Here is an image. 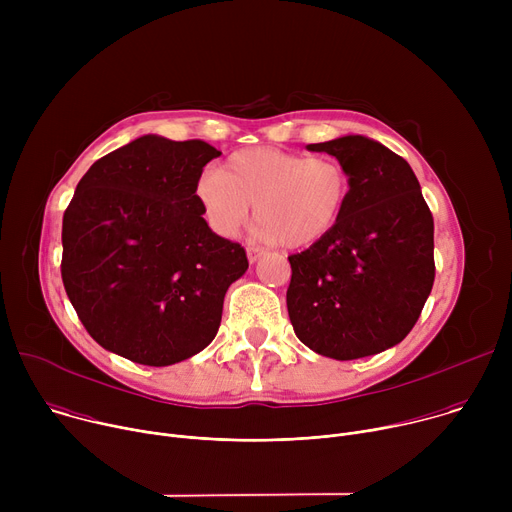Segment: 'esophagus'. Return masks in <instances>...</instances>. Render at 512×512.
<instances>
[{
	"mask_svg": "<svg viewBox=\"0 0 512 512\" xmlns=\"http://www.w3.org/2000/svg\"><path fill=\"white\" fill-rule=\"evenodd\" d=\"M263 253H265L263 249L249 245V247H247V257H249V263H255V261H257L261 255H263Z\"/></svg>",
	"mask_w": 512,
	"mask_h": 512,
	"instance_id": "esophagus-1",
	"label": "esophagus"
}]
</instances>
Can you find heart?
I'll use <instances>...</instances> for the list:
<instances>
[{"label": "heart", "mask_w": 512, "mask_h": 512, "mask_svg": "<svg viewBox=\"0 0 512 512\" xmlns=\"http://www.w3.org/2000/svg\"><path fill=\"white\" fill-rule=\"evenodd\" d=\"M196 198L210 229L221 237H237L255 204L261 239L302 249L328 237L340 223L350 176L332 156L251 148L233 154L221 172L204 174Z\"/></svg>", "instance_id": "1"}]
</instances>
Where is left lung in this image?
<instances>
[{"label":"left lung","mask_w":512,"mask_h":512,"mask_svg":"<svg viewBox=\"0 0 512 512\" xmlns=\"http://www.w3.org/2000/svg\"><path fill=\"white\" fill-rule=\"evenodd\" d=\"M350 176L336 229L289 255L296 336L336 360L379 354L415 326L433 287V216L411 166L364 135L310 143Z\"/></svg>","instance_id":"obj_1"}]
</instances>
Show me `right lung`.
<instances>
[{
    "instance_id": "1",
    "label": "right lung",
    "mask_w": 512,
    "mask_h": 512,
    "mask_svg": "<svg viewBox=\"0 0 512 512\" xmlns=\"http://www.w3.org/2000/svg\"><path fill=\"white\" fill-rule=\"evenodd\" d=\"M221 152L141 135L97 160L62 218V283L87 332L127 360L168 367L204 350L249 267L202 218L196 186Z\"/></svg>"
}]
</instances>
